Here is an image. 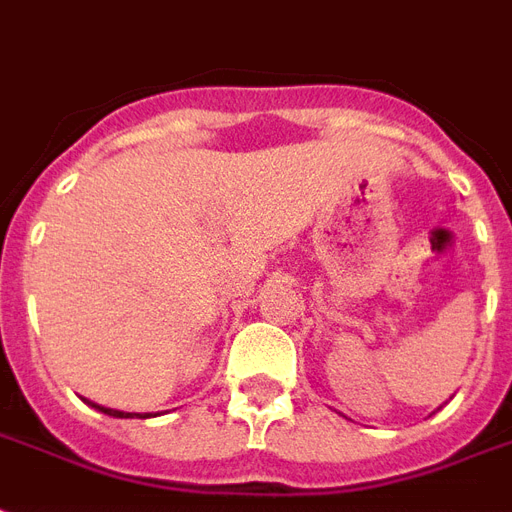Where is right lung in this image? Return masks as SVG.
<instances>
[{"instance_id":"add662e5","label":"right lung","mask_w":512,"mask_h":512,"mask_svg":"<svg viewBox=\"0 0 512 512\" xmlns=\"http://www.w3.org/2000/svg\"><path fill=\"white\" fill-rule=\"evenodd\" d=\"M85 403L91 405V408H96V411L107 413V416H115V419H134V416H139V419H150V413H144L142 416V413H126V411H115V408H104V405H96V403H91V400H85Z\"/></svg>"}]
</instances>
